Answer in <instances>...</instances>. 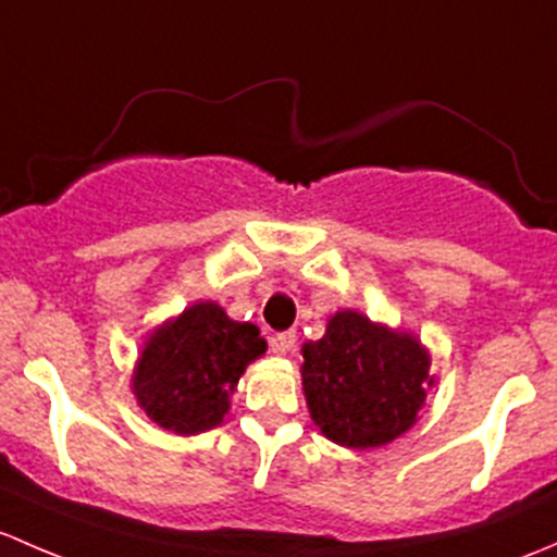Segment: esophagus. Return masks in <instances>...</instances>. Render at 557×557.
Segmentation results:
<instances>
[{
  "label": "esophagus",
  "mask_w": 557,
  "mask_h": 557,
  "mask_svg": "<svg viewBox=\"0 0 557 557\" xmlns=\"http://www.w3.org/2000/svg\"><path fill=\"white\" fill-rule=\"evenodd\" d=\"M295 346H297V335L292 330L278 332V335H273V341H271L273 354H289V351H295Z\"/></svg>",
  "instance_id": "34e87169"
}]
</instances>
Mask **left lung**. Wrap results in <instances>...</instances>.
<instances>
[{
    "label": "left lung",
    "mask_w": 557,
    "mask_h": 557,
    "mask_svg": "<svg viewBox=\"0 0 557 557\" xmlns=\"http://www.w3.org/2000/svg\"><path fill=\"white\" fill-rule=\"evenodd\" d=\"M302 359L311 418L346 448H377L405 434L434 383L416 337L357 311L335 313L324 337L302 346Z\"/></svg>",
    "instance_id": "1"
}]
</instances>
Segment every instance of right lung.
I'll use <instances>...</instances> for the list:
<instances>
[{"label": "right lung", "mask_w": 557, "mask_h": 557, "mask_svg": "<svg viewBox=\"0 0 557 557\" xmlns=\"http://www.w3.org/2000/svg\"><path fill=\"white\" fill-rule=\"evenodd\" d=\"M265 348L255 324L227 319L216 302H195L147 341L134 372L136 399L158 426L206 432L222 423L227 394Z\"/></svg>", "instance_id": "add662e5"}]
</instances>
